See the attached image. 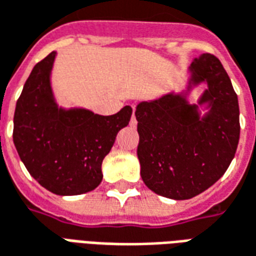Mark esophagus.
Here are the masks:
<instances>
[{
    "label": "esophagus",
    "instance_id": "1",
    "mask_svg": "<svg viewBox=\"0 0 256 256\" xmlns=\"http://www.w3.org/2000/svg\"><path fill=\"white\" fill-rule=\"evenodd\" d=\"M132 120H134V116H132Z\"/></svg>",
    "mask_w": 256,
    "mask_h": 256
}]
</instances>
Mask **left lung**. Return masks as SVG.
<instances>
[{"mask_svg": "<svg viewBox=\"0 0 256 256\" xmlns=\"http://www.w3.org/2000/svg\"><path fill=\"white\" fill-rule=\"evenodd\" d=\"M200 84L206 90L192 104L188 95ZM135 116L140 176L156 194L189 200L211 188L234 157L240 139L238 99L214 55L193 59L182 92L140 102Z\"/></svg>", "mask_w": 256, "mask_h": 256, "instance_id": "left-lung-1", "label": "left lung"}]
</instances>
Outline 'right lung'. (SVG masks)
Segmentation results:
<instances>
[{
  "label": "right lung",
  "instance_id": "add662e5",
  "mask_svg": "<svg viewBox=\"0 0 256 256\" xmlns=\"http://www.w3.org/2000/svg\"><path fill=\"white\" fill-rule=\"evenodd\" d=\"M56 52L37 63L23 86L14 116L18 154L42 188L59 196L92 192L102 182V161L120 130L130 124L131 106L113 116L63 108L52 88Z\"/></svg>",
  "mask_w": 256,
  "mask_h": 256
}]
</instances>
